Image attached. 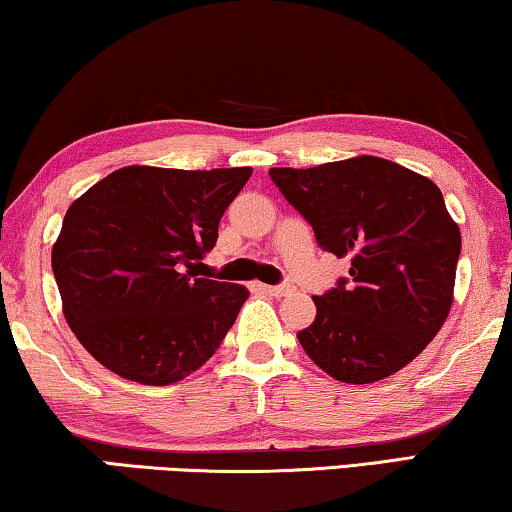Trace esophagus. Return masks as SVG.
<instances>
[{
    "label": "esophagus",
    "mask_w": 512,
    "mask_h": 512,
    "mask_svg": "<svg viewBox=\"0 0 512 512\" xmlns=\"http://www.w3.org/2000/svg\"><path fill=\"white\" fill-rule=\"evenodd\" d=\"M259 290L271 294V297H285L290 292V285H259Z\"/></svg>",
    "instance_id": "34e87169"
}]
</instances>
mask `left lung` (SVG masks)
<instances>
[{
  "instance_id": "left-lung-1",
  "label": "left lung",
  "mask_w": 512,
  "mask_h": 512,
  "mask_svg": "<svg viewBox=\"0 0 512 512\" xmlns=\"http://www.w3.org/2000/svg\"><path fill=\"white\" fill-rule=\"evenodd\" d=\"M311 222L320 248L350 257V278L313 297L297 338L331 378L383 380L413 362L448 318L462 234L427 176L359 155L311 169H269Z\"/></svg>"
}]
</instances>
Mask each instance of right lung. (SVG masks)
Instances as JSON below:
<instances>
[{"label": "right lung", "instance_id": "obj_1", "mask_svg": "<svg viewBox=\"0 0 512 512\" xmlns=\"http://www.w3.org/2000/svg\"><path fill=\"white\" fill-rule=\"evenodd\" d=\"M253 169L122 167L81 194L53 246L67 325L115 376L171 385L213 357L248 290L197 278Z\"/></svg>", "mask_w": 512, "mask_h": 512}]
</instances>
